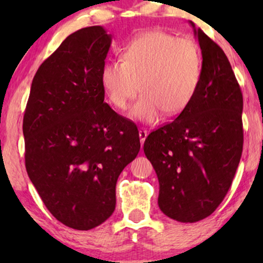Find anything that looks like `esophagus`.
<instances>
[{"label": "esophagus", "mask_w": 263, "mask_h": 263, "mask_svg": "<svg viewBox=\"0 0 263 263\" xmlns=\"http://www.w3.org/2000/svg\"><path fill=\"white\" fill-rule=\"evenodd\" d=\"M147 135H148V132H147L146 129H142V128L140 129V130H139V136H140V141H141V146H142V143L145 142Z\"/></svg>", "instance_id": "34e87169"}]
</instances>
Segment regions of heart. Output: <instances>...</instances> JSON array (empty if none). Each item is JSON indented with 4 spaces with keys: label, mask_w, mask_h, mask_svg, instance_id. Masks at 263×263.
Here are the masks:
<instances>
[{
    "label": "heart",
    "mask_w": 263,
    "mask_h": 263,
    "mask_svg": "<svg viewBox=\"0 0 263 263\" xmlns=\"http://www.w3.org/2000/svg\"><path fill=\"white\" fill-rule=\"evenodd\" d=\"M122 60H109L100 69V84L114 106L124 110L139 97L130 116L154 123L161 114L182 112L189 105L202 78V60L197 44L164 31L136 35L122 50Z\"/></svg>",
    "instance_id": "b5f03b06"
}]
</instances>
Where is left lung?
<instances>
[{"label":"left lung","instance_id":"1","mask_svg":"<svg viewBox=\"0 0 263 263\" xmlns=\"http://www.w3.org/2000/svg\"><path fill=\"white\" fill-rule=\"evenodd\" d=\"M202 53L195 97L175 121L147 136L143 151L159 181L158 204L168 218L195 222L224 200L243 149V96L218 44L189 21Z\"/></svg>","mask_w":263,"mask_h":263}]
</instances>
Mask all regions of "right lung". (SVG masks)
Listing matches in <instances>:
<instances>
[{
  "instance_id": "right-lung-1",
  "label": "right lung",
  "mask_w": 263,
  "mask_h": 263,
  "mask_svg": "<svg viewBox=\"0 0 263 263\" xmlns=\"http://www.w3.org/2000/svg\"><path fill=\"white\" fill-rule=\"evenodd\" d=\"M111 41L103 26L68 35L38 68L24 116L28 177L50 213L75 230L114 213L118 176L140 151L136 125L104 103Z\"/></svg>"
}]
</instances>
